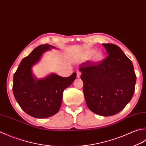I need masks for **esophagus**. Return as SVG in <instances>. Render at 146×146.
Here are the masks:
<instances>
[{
    "label": "esophagus",
    "mask_w": 146,
    "mask_h": 146,
    "mask_svg": "<svg viewBox=\"0 0 146 146\" xmlns=\"http://www.w3.org/2000/svg\"><path fill=\"white\" fill-rule=\"evenodd\" d=\"M81 72H80V71H77V78H79V77H81Z\"/></svg>",
    "instance_id": "1"
}]
</instances>
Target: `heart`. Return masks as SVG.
<instances>
[{
    "instance_id": "obj_1",
    "label": "heart",
    "mask_w": 146,
    "mask_h": 146,
    "mask_svg": "<svg viewBox=\"0 0 146 146\" xmlns=\"http://www.w3.org/2000/svg\"><path fill=\"white\" fill-rule=\"evenodd\" d=\"M90 53L91 54V53H93V52H91ZM101 56H102V55H101V54H100L99 53H95L94 54V58L95 60H100L101 58Z\"/></svg>"
}]
</instances>
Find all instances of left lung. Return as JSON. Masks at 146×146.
<instances>
[{"instance_id":"left-lung-1","label":"left lung","mask_w":146,"mask_h":146,"mask_svg":"<svg viewBox=\"0 0 146 146\" xmlns=\"http://www.w3.org/2000/svg\"><path fill=\"white\" fill-rule=\"evenodd\" d=\"M108 56L79 66L89 109L99 115H114L125 107L134 93L136 76L131 60L115 44L103 43Z\"/></svg>"}]
</instances>
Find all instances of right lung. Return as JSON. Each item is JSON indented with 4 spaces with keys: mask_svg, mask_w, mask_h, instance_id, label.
Listing matches in <instances>:
<instances>
[{
    "mask_svg": "<svg viewBox=\"0 0 146 146\" xmlns=\"http://www.w3.org/2000/svg\"><path fill=\"white\" fill-rule=\"evenodd\" d=\"M53 47L44 44L35 48L24 58L14 74L13 91L15 99L23 110L37 118L50 117L60 108L64 91L76 78V73L67 77L52 74L46 78L36 80L31 67L43 53Z\"/></svg>",
    "mask_w": 146,
    "mask_h": 146,
    "instance_id": "1",
    "label": "right lung"
}]
</instances>
